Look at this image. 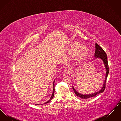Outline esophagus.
Segmentation results:
<instances>
[{"label": "esophagus", "mask_w": 121, "mask_h": 121, "mask_svg": "<svg viewBox=\"0 0 121 121\" xmlns=\"http://www.w3.org/2000/svg\"><path fill=\"white\" fill-rule=\"evenodd\" d=\"M69 69H64L63 72V74L64 75H67V74H69Z\"/></svg>", "instance_id": "34e87169"}]
</instances>
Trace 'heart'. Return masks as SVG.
Masks as SVG:
<instances>
[{"mask_svg":"<svg viewBox=\"0 0 121 121\" xmlns=\"http://www.w3.org/2000/svg\"><path fill=\"white\" fill-rule=\"evenodd\" d=\"M72 50L76 52V56L78 58H82L85 56L87 53V50L85 48H82V46L78 43H74L72 46Z\"/></svg>","mask_w":121,"mask_h":121,"instance_id":"heart-1","label":"heart"}]
</instances>
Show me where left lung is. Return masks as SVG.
<instances>
[{
    "instance_id": "left-lung-1",
    "label": "left lung",
    "mask_w": 121,
    "mask_h": 121,
    "mask_svg": "<svg viewBox=\"0 0 121 121\" xmlns=\"http://www.w3.org/2000/svg\"><path fill=\"white\" fill-rule=\"evenodd\" d=\"M95 48H96V49H95V52L94 57H95V58H100L103 61L104 64L105 68H106V71L105 79L104 81L103 86L102 87L101 89L99 91L95 92L94 93H92L91 94H85V95L81 94L80 93L78 92L74 89L73 86V90L74 92H75V94L78 97H79L80 98H83L85 99L94 97L96 96V95H97L98 94L104 92V91L106 88V80H107V79L108 78V74L109 73V68H108V64L107 54L104 51V49L100 46H99L97 43H96V44H95Z\"/></svg>"
}]
</instances>
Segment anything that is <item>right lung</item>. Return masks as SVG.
Returning a JSON list of instances; mask_svg holds the SVG:
<instances>
[{"label":"right lung","mask_w":121,"mask_h":121,"mask_svg":"<svg viewBox=\"0 0 121 121\" xmlns=\"http://www.w3.org/2000/svg\"><path fill=\"white\" fill-rule=\"evenodd\" d=\"M54 82H55V81L53 82V92H52V96H51V98H50V99L48 101V102H46L45 103H44V104H47V103H48V102H49L51 100H52V99L53 98V97H54V91H55V89H54ZM37 105H38V104H37Z\"/></svg>","instance_id":"obj_1"}]
</instances>
